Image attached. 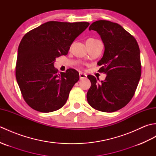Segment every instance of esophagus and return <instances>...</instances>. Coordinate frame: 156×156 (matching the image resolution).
<instances>
[{"label":"esophagus","instance_id":"esophagus-1","mask_svg":"<svg viewBox=\"0 0 156 156\" xmlns=\"http://www.w3.org/2000/svg\"><path fill=\"white\" fill-rule=\"evenodd\" d=\"M79 76H80V80H82V79L87 78V75H86L85 74H83V73H82V72L79 73Z\"/></svg>","mask_w":156,"mask_h":156}]
</instances>
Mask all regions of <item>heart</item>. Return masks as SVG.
<instances>
[{
  "mask_svg": "<svg viewBox=\"0 0 156 156\" xmlns=\"http://www.w3.org/2000/svg\"><path fill=\"white\" fill-rule=\"evenodd\" d=\"M88 40H95V39H92V38H90V39H88Z\"/></svg>",
  "mask_w": 156,
  "mask_h": 156,
  "instance_id": "obj_1",
  "label": "heart"
}]
</instances>
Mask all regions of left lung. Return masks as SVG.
Here are the masks:
<instances>
[{
  "mask_svg": "<svg viewBox=\"0 0 156 156\" xmlns=\"http://www.w3.org/2000/svg\"><path fill=\"white\" fill-rule=\"evenodd\" d=\"M89 30L97 31L104 44V54L97 64L101 66L98 71L107 76L101 83L94 76H87L91 82L88 102L96 110L117 111L131 100L140 80V48L133 36L116 23L97 21Z\"/></svg>",
  "mask_w": 156,
  "mask_h": 156,
  "instance_id": "obj_1",
  "label": "left lung"
}]
</instances>
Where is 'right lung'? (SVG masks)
<instances>
[{
    "label": "right lung",
    "instance_id": "add662e5",
    "mask_svg": "<svg viewBox=\"0 0 156 156\" xmlns=\"http://www.w3.org/2000/svg\"><path fill=\"white\" fill-rule=\"evenodd\" d=\"M88 22L48 21L27 33L18 48L15 74L27 104L49 112L65 105L79 73L69 68L58 74L55 58L68 54L71 44L87 29Z\"/></svg>",
    "mask_w": 156,
    "mask_h": 156
}]
</instances>
